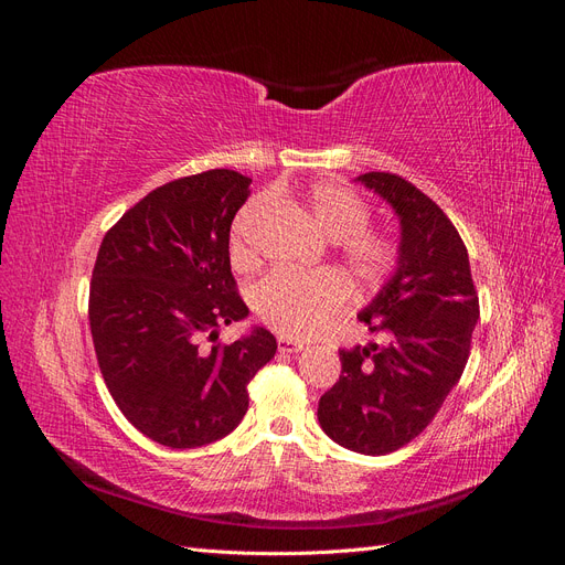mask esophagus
<instances>
[{
  "label": "esophagus",
  "mask_w": 565,
  "mask_h": 565,
  "mask_svg": "<svg viewBox=\"0 0 565 565\" xmlns=\"http://www.w3.org/2000/svg\"><path fill=\"white\" fill-rule=\"evenodd\" d=\"M303 349V344H299V341L289 339V337H278V351L280 353H299Z\"/></svg>",
  "instance_id": "34e87169"
}]
</instances>
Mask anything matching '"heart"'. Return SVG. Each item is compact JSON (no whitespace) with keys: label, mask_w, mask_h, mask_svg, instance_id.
Returning a JSON list of instances; mask_svg holds the SVG:
<instances>
[{"label":"heart","mask_w":565,"mask_h":565,"mask_svg":"<svg viewBox=\"0 0 565 565\" xmlns=\"http://www.w3.org/2000/svg\"><path fill=\"white\" fill-rule=\"evenodd\" d=\"M303 210L313 224L337 241L339 259L361 287H382L398 270L403 249L386 231L370 228V207L351 188L318 181L303 195ZM268 212V200L256 198L237 214L231 235V259L237 268L256 262L252 233ZM347 301V282L334 270L276 268L252 287V306L270 330L282 337L309 339L318 334Z\"/></svg>","instance_id":"b5f03b06"}]
</instances>
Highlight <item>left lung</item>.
<instances>
[{
  "label": "left lung",
  "mask_w": 565,
  "mask_h": 565,
  "mask_svg": "<svg viewBox=\"0 0 565 565\" xmlns=\"http://www.w3.org/2000/svg\"><path fill=\"white\" fill-rule=\"evenodd\" d=\"M361 181L401 216L403 259L361 320L384 341L339 351L341 374L322 393L318 422L339 446L388 455L431 424L471 353L478 292L452 221L398 174Z\"/></svg>",
  "instance_id": "8db88e82"
}]
</instances>
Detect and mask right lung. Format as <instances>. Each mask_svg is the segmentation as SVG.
<instances>
[{
    "label": "right lung",
    "mask_w": 565,
    "mask_h": 565,
    "mask_svg": "<svg viewBox=\"0 0 565 565\" xmlns=\"http://www.w3.org/2000/svg\"><path fill=\"white\" fill-rule=\"evenodd\" d=\"M249 183L233 169L169 181L98 247L89 324L100 374L122 415L167 448L231 434L247 413V384L278 349L264 328L233 344H202L249 313L228 256Z\"/></svg>",
    "instance_id": "add662e5"
}]
</instances>
